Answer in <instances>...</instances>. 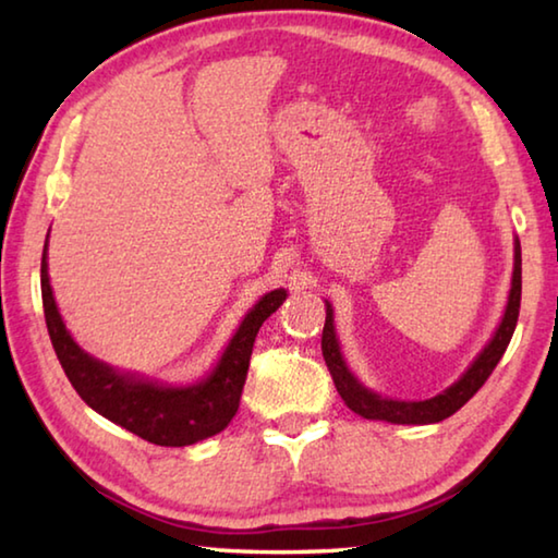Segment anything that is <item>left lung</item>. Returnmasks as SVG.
Here are the masks:
<instances>
[{
    "instance_id": "left-lung-1",
    "label": "left lung",
    "mask_w": 558,
    "mask_h": 558,
    "mask_svg": "<svg viewBox=\"0 0 558 558\" xmlns=\"http://www.w3.org/2000/svg\"><path fill=\"white\" fill-rule=\"evenodd\" d=\"M519 302H522V248H519V241H514V270H512V290H509V300L505 307V317L499 323L495 337L489 339V344L477 354L475 362L470 364V369L460 376V379L438 396L426 401H396L386 399V396L376 393L356 379V376L349 372V366L342 356V349L337 342L335 332V317H332V305H327V317H325V329H323V356L329 374H332L335 386L339 396H342L344 403L354 413L362 415V418L372 421H389V423H401V426H426V423H438L448 415L462 409L472 396L480 391L489 374L497 366L499 359H502L509 339L514 335L517 317H519Z\"/></svg>"
}]
</instances>
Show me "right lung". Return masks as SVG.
I'll list each match as a JSON object with an SVG mask.
<instances>
[{"label": "right lung", "instance_id": "1", "mask_svg": "<svg viewBox=\"0 0 558 558\" xmlns=\"http://www.w3.org/2000/svg\"><path fill=\"white\" fill-rule=\"evenodd\" d=\"M46 245H49V239L44 243L41 256L46 327H49L51 344L65 376L93 411L106 415L108 421L118 423L143 440L167 448L192 446V442L211 438L229 426L235 411H239L253 342H256L260 325L288 298L286 290H272L251 307V313L243 317V323L221 354L219 364L204 381L192 386H165L132 374H120L73 342L51 292Z\"/></svg>", "mask_w": 558, "mask_h": 558}]
</instances>
